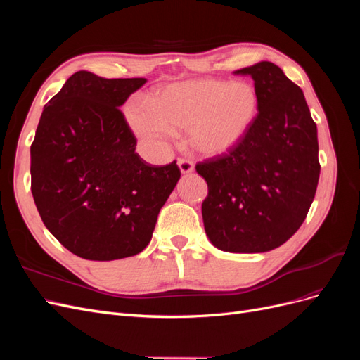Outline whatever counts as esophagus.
<instances>
[{
    "mask_svg": "<svg viewBox=\"0 0 360 360\" xmlns=\"http://www.w3.org/2000/svg\"><path fill=\"white\" fill-rule=\"evenodd\" d=\"M177 165L181 171V174H191L193 171V162L189 159H179Z\"/></svg>",
    "mask_w": 360,
    "mask_h": 360,
    "instance_id": "34e87169",
    "label": "esophagus"
}]
</instances>
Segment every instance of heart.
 <instances>
[{"label": "heart", "mask_w": 360, "mask_h": 360, "mask_svg": "<svg viewBox=\"0 0 360 360\" xmlns=\"http://www.w3.org/2000/svg\"><path fill=\"white\" fill-rule=\"evenodd\" d=\"M257 110L258 94L250 82L202 78L162 86L150 102L129 103L126 118L148 146H160L176 138V129H186L195 150L216 156L240 143Z\"/></svg>", "instance_id": "1"}]
</instances>
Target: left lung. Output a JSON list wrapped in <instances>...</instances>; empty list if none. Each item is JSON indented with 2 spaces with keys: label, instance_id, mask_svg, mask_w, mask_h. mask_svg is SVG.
I'll return each mask as SVG.
<instances>
[{
  "label": "left lung",
  "instance_id": "obj_1",
  "mask_svg": "<svg viewBox=\"0 0 360 360\" xmlns=\"http://www.w3.org/2000/svg\"><path fill=\"white\" fill-rule=\"evenodd\" d=\"M234 73L254 79L258 114L228 155L197 163L209 188L204 230L225 252H267L299 230L314 201L317 124L300 86L276 64L259 61Z\"/></svg>",
  "mask_w": 360,
  "mask_h": 360
}]
</instances>
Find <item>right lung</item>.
Wrapping results in <instances>:
<instances>
[{
	"label": "right lung",
	"mask_w": 360,
	"mask_h": 360,
	"mask_svg": "<svg viewBox=\"0 0 360 360\" xmlns=\"http://www.w3.org/2000/svg\"><path fill=\"white\" fill-rule=\"evenodd\" d=\"M146 78L73 73L43 108L31 144V192L43 224L72 254L112 261L150 243L180 179L176 160L150 165L118 110Z\"/></svg>",
	"instance_id": "add662e5"
}]
</instances>
